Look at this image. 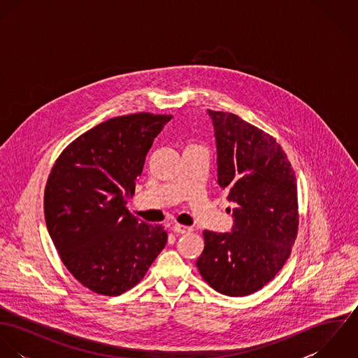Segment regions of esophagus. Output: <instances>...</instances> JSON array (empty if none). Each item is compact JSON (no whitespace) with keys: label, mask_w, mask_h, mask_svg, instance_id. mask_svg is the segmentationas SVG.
I'll use <instances>...</instances> for the list:
<instances>
[{"label":"esophagus","mask_w":358,"mask_h":358,"mask_svg":"<svg viewBox=\"0 0 358 358\" xmlns=\"http://www.w3.org/2000/svg\"><path fill=\"white\" fill-rule=\"evenodd\" d=\"M172 229H173V231H175V233H178V234H187V233L193 231V229H192V227H189V226H183V224H175Z\"/></svg>","instance_id":"1"}]
</instances>
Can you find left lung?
<instances>
[{
    "label": "left lung",
    "instance_id": "left-lung-1",
    "mask_svg": "<svg viewBox=\"0 0 358 358\" xmlns=\"http://www.w3.org/2000/svg\"><path fill=\"white\" fill-rule=\"evenodd\" d=\"M212 118L217 183L234 204L231 233L204 230L197 268L215 291L245 296L281 270L296 240L298 186L287 154L273 136L233 113Z\"/></svg>",
    "mask_w": 358,
    "mask_h": 358
}]
</instances>
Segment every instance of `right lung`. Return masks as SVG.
Masks as SVG:
<instances>
[{"mask_svg": "<svg viewBox=\"0 0 358 358\" xmlns=\"http://www.w3.org/2000/svg\"><path fill=\"white\" fill-rule=\"evenodd\" d=\"M172 115L114 117L73 141L53 164L45 222L67 270L88 289L117 296L135 287L164 250L162 226L127 209L154 138Z\"/></svg>", "mask_w": 358, "mask_h": 358, "instance_id": "right-lung-1", "label": "right lung"}]
</instances>
